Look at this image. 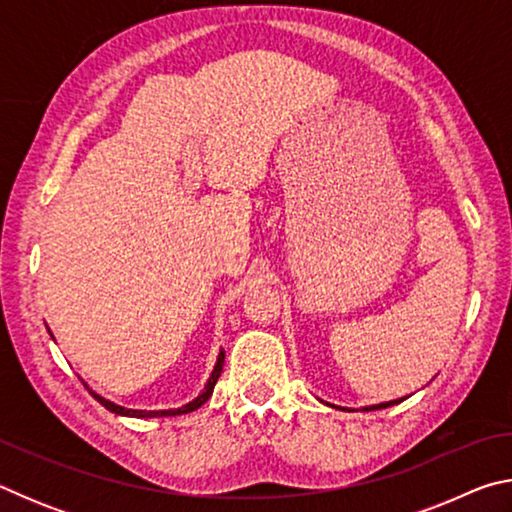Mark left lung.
I'll return each instance as SVG.
<instances>
[{"instance_id":"8db88e82","label":"left lung","mask_w":512,"mask_h":512,"mask_svg":"<svg viewBox=\"0 0 512 512\" xmlns=\"http://www.w3.org/2000/svg\"><path fill=\"white\" fill-rule=\"evenodd\" d=\"M404 400V397H402ZM402 400H391V402H381V404H372V406H363L361 411H377V409H386V406H395V404H400ZM332 406V404H329ZM336 409H341V406H336ZM345 411V409H343Z\"/></svg>"}]
</instances>
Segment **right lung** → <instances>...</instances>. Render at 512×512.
Masks as SVG:
<instances>
[{
	"label": "right lung",
	"instance_id": "add662e5",
	"mask_svg": "<svg viewBox=\"0 0 512 512\" xmlns=\"http://www.w3.org/2000/svg\"><path fill=\"white\" fill-rule=\"evenodd\" d=\"M223 359H225V352L221 350V352H219V357H216V366H214V370H212V375H210V379H207V384H205V388H203V393L198 395V397H194V400L189 402V404L180 406V409H167V411H137V409H124V406H119V404H115V402H110V400H106V397H101V395L92 393V391H90V393H92L94 400H97L99 404L106 406L108 411L117 413V415H128V418H167V415H183V413H192V411H196V409H201V406H203V404L212 397V391H214L216 379L221 377Z\"/></svg>",
	"mask_w": 512,
	"mask_h": 512
}]
</instances>
